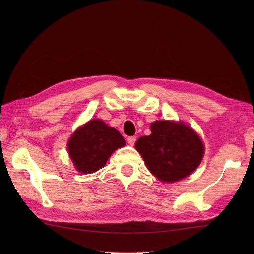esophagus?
<instances>
[{"instance_id": "obj_1", "label": "esophagus", "mask_w": 254, "mask_h": 254, "mask_svg": "<svg viewBox=\"0 0 254 254\" xmlns=\"http://www.w3.org/2000/svg\"><path fill=\"white\" fill-rule=\"evenodd\" d=\"M127 141H128V143L130 144V145H134V143H135V141H136V136H128V139H127Z\"/></svg>"}]
</instances>
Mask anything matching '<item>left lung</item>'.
Here are the masks:
<instances>
[{
	"label": "left lung",
	"mask_w": 254,
	"mask_h": 254,
	"mask_svg": "<svg viewBox=\"0 0 254 254\" xmlns=\"http://www.w3.org/2000/svg\"><path fill=\"white\" fill-rule=\"evenodd\" d=\"M151 134L135 143L145 164L158 179L174 182L186 178L200 164L203 144L193 129L182 123L158 121L150 126Z\"/></svg>",
	"instance_id": "1"
}]
</instances>
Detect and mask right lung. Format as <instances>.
Instances as JSON below:
<instances>
[{"instance_id":"right-lung-1","label":"right lung","mask_w":254,"mask_h":254,"mask_svg":"<svg viewBox=\"0 0 254 254\" xmlns=\"http://www.w3.org/2000/svg\"><path fill=\"white\" fill-rule=\"evenodd\" d=\"M124 145V137L117 129L107 126L101 120H92L76 130L67 149L76 170L91 174L101 170L111 153Z\"/></svg>"}]
</instances>
